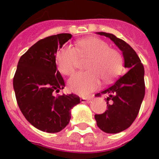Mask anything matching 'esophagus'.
<instances>
[{
	"mask_svg": "<svg viewBox=\"0 0 159 159\" xmlns=\"http://www.w3.org/2000/svg\"><path fill=\"white\" fill-rule=\"evenodd\" d=\"M91 100H92V97H89V98L82 97V98H81V102H82V103H84V102H87V103H88V102H91Z\"/></svg>",
	"mask_w": 159,
	"mask_h": 159,
	"instance_id": "esophagus-1",
	"label": "esophagus"
}]
</instances>
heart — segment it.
Masks as SVG:
<instances>
[{
    "label": "heart",
    "mask_w": 159,
    "mask_h": 159,
    "mask_svg": "<svg viewBox=\"0 0 159 159\" xmlns=\"http://www.w3.org/2000/svg\"><path fill=\"white\" fill-rule=\"evenodd\" d=\"M79 57H90L87 64L88 72H77L67 82L70 91L81 96H87L97 89L101 79L111 82L120 72L123 59L118 51L110 48L102 39L91 37L81 39L77 47L65 45L56 54L57 68L62 74L72 75L77 68Z\"/></svg>",
    "instance_id": "obj_1"
}]
</instances>
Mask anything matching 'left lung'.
Listing matches in <instances>:
<instances>
[{
	"label": "left lung",
	"instance_id": "left-lung-1",
	"mask_svg": "<svg viewBox=\"0 0 159 159\" xmlns=\"http://www.w3.org/2000/svg\"><path fill=\"white\" fill-rule=\"evenodd\" d=\"M97 34L109 38L120 48L128 70L111 86L96 95H106L108 107L103 114L95 115L97 126L106 133H120L128 129L138 116L145 94L144 68L135 51L126 42L112 34Z\"/></svg>",
	"mask_w": 159,
	"mask_h": 159
}]
</instances>
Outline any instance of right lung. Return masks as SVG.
Listing matches in <instances>:
<instances>
[{"label": "right lung", "mask_w": 159, "mask_h": 159, "mask_svg": "<svg viewBox=\"0 0 159 159\" xmlns=\"http://www.w3.org/2000/svg\"><path fill=\"white\" fill-rule=\"evenodd\" d=\"M71 38V34H58L39 40L21 56L14 76L21 112L32 125L47 133L63 129L69 123L71 110L80 103L77 95L54 96L65 87L55 54Z\"/></svg>", "instance_id": "add662e5"}]
</instances>
